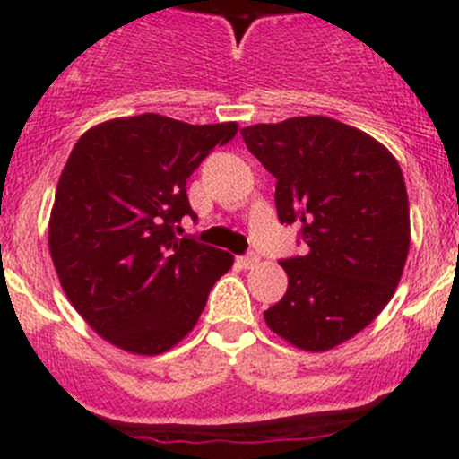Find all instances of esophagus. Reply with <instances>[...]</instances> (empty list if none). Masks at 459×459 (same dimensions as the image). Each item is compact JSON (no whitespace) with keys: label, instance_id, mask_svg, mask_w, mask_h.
Wrapping results in <instances>:
<instances>
[{"label":"esophagus","instance_id":"obj_1","mask_svg":"<svg viewBox=\"0 0 459 459\" xmlns=\"http://www.w3.org/2000/svg\"><path fill=\"white\" fill-rule=\"evenodd\" d=\"M238 264L242 268H253V266H257V264H259V257L255 255V253H248V255L238 257Z\"/></svg>","mask_w":459,"mask_h":459}]
</instances>
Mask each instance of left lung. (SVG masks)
Here are the masks:
<instances>
[{
    "label": "left lung",
    "mask_w": 459,
    "mask_h": 459,
    "mask_svg": "<svg viewBox=\"0 0 459 459\" xmlns=\"http://www.w3.org/2000/svg\"><path fill=\"white\" fill-rule=\"evenodd\" d=\"M248 151L277 179L281 224H302L307 253L284 259V298L264 311L295 349L322 353L384 311L404 273L409 197L400 164L368 133L324 115L242 128Z\"/></svg>",
    "instance_id": "8db88e82"
}]
</instances>
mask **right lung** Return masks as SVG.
Returning a JSON list of instances; mask_svg holds the SVG:
<instances>
[{"mask_svg":"<svg viewBox=\"0 0 459 459\" xmlns=\"http://www.w3.org/2000/svg\"><path fill=\"white\" fill-rule=\"evenodd\" d=\"M238 128L143 113L77 140L55 191L48 248L68 302L108 344L133 355L173 349L233 266L230 253L173 230L195 217L186 179Z\"/></svg>","mask_w":459,"mask_h":459,"instance_id":"add662e5","label":"right lung"}]
</instances>
